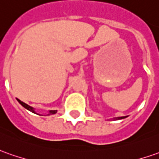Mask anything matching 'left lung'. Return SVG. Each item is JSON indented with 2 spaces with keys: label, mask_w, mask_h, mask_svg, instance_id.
<instances>
[{
  "label": "left lung",
  "mask_w": 159,
  "mask_h": 159,
  "mask_svg": "<svg viewBox=\"0 0 159 159\" xmlns=\"http://www.w3.org/2000/svg\"><path fill=\"white\" fill-rule=\"evenodd\" d=\"M126 116H121V117H117V118H116V119H123V118H125Z\"/></svg>",
  "instance_id": "8db88e82"
}]
</instances>
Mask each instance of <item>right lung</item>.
<instances>
[{"mask_svg":"<svg viewBox=\"0 0 159 159\" xmlns=\"http://www.w3.org/2000/svg\"><path fill=\"white\" fill-rule=\"evenodd\" d=\"M17 101L20 102V104H21L22 106L24 107L25 109H27L28 111H31V112H33V113H35V111H34V109L33 108V107H31V106H30V105H28V104H27V103H25V102H21V101H20V100H19V99H17ZM56 113H57V111H48V115H52V114H56Z\"/></svg>","mask_w":159,"mask_h":159,"instance_id":"add662e5","label":"right lung"}]
</instances>
